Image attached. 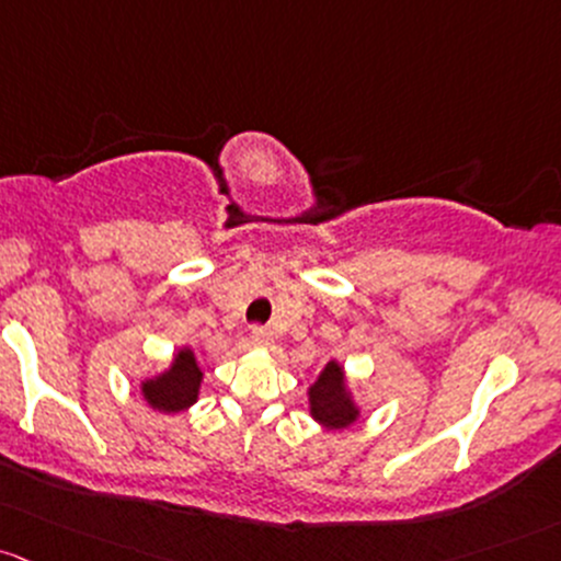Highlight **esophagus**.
<instances>
[{"label":"esophagus","instance_id":"34e87169","mask_svg":"<svg viewBox=\"0 0 561 561\" xmlns=\"http://www.w3.org/2000/svg\"><path fill=\"white\" fill-rule=\"evenodd\" d=\"M271 330L268 328H261V324H255V328H252V343H255V346H268L271 343Z\"/></svg>","mask_w":561,"mask_h":561}]
</instances>
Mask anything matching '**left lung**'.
Here are the masks:
<instances>
[{"mask_svg": "<svg viewBox=\"0 0 561 561\" xmlns=\"http://www.w3.org/2000/svg\"><path fill=\"white\" fill-rule=\"evenodd\" d=\"M309 404L313 421L330 431L348 428L359 417V408H356L346 386V373L335 359H330L324 370L319 373V378L311 383Z\"/></svg>", "mask_w": 561, "mask_h": 561, "instance_id": "1", "label": "left lung"}]
</instances>
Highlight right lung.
<instances>
[{
  "label": "right lung",
  "instance_id": "1",
  "mask_svg": "<svg viewBox=\"0 0 561 561\" xmlns=\"http://www.w3.org/2000/svg\"><path fill=\"white\" fill-rule=\"evenodd\" d=\"M202 367L196 362L194 351L181 348L172 359V365L157 378H146L140 383L144 399L159 412H183L199 399Z\"/></svg>",
  "mask_w": 561,
  "mask_h": 561
}]
</instances>
